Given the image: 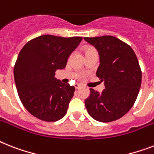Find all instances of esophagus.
I'll return each instance as SVG.
<instances>
[{
	"instance_id": "esophagus-1",
	"label": "esophagus",
	"mask_w": 154,
	"mask_h": 154,
	"mask_svg": "<svg viewBox=\"0 0 154 154\" xmlns=\"http://www.w3.org/2000/svg\"><path fill=\"white\" fill-rule=\"evenodd\" d=\"M75 88H77V89H78L79 88H81V84H75Z\"/></svg>"
}]
</instances>
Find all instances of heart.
I'll return each mask as SVG.
<instances>
[{
	"mask_svg": "<svg viewBox=\"0 0 154 154\" xmlns=\"http://www.w3.org/2000/svg\"><path fill=\"white\" fill-rule=\"evenodd\" d=\"M96 51V50H95L93 47H88L85 49V55H86V54H88L90 53V52H92V51Z\"/></svg>",
	"mask_w": 154,
	"mask_h": 154,
	"instance_id": "obj_1",
	"label": "heart"
}]
</instances>
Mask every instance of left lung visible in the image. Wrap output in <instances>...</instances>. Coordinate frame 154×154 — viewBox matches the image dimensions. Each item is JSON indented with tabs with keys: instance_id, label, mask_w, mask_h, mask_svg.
Here are the masks:
<instances>
[{
	"instance_id": "obj_1",
	"label": "left lung",
	"mask_w": 154,
	"mask_h": 154,
	"mask_svg": "<svg viewBox=\"0 0 154 154\" xmlns=\"http://www.w3.org/2000/svg\"><path fill=\"white\" fill-rule=\"evenodd\" d=\"M84 38L98 51L100 64L97 77L105 85L102 92L90 88L86 109L99 122L117 120L133 107L139 92L142 70L137 56L129 45L114 36Z\"/></svg>"
}]
</instances>
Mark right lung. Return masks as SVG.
I'll return each instance as SVG.
<instances>
[{
	"instance_id": "obj_1",
	"label": "right lung",
	"mask_w": 154,
	"mask_h": 154,
	"mask_svg": "<svg viewBox=\"0 0 154 154\" xmlns=\"http://www.w3.org/2000/svg\"><path fill=\"white\" fill-rule=\"evenodd\" d=\"M82 37L64 38L44 35L33 38L22 48L14 66V79L23 107L36 118L55 122L66 116L73 97L74 86L54 77L64 69L69 56Z\"/></svg>"
}]
</instances>
